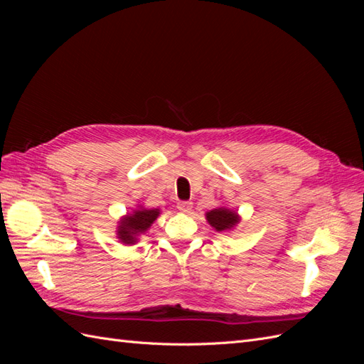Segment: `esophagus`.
I'll return each mask as SVG.
<instances>
[{
    "label": "esophagus",
    "instance_id": "34e87169",
    "mask_svg": "<svg viewBox=\"0 0 364 364\" xmlns=\"http://www.w3.org/2000/svg\"><path fill=\"white\" fill-rule=\"evenodd\" d=\"M178 208L181 209V211H183V213H188L190 209L193 208V202H188V200H182V202H179V203H178Z\"/></svg>",
    "mask_w": 364,
    "mask_h": 364
}]
</instances>
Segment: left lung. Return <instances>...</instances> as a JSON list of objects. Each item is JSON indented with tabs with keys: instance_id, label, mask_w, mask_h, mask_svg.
<instances>
[{
	"instance_id": "obj_1",
	"label": "left lung",
	"mask_w": 364,
	"mask_h": 364,
	"mask_svg": "<svg viewBox=\"0 0 364 364\" xmlns=\"http://www.w3.org/2000/svg\"><path fill=\"white\" fill-rule=\"evenodd\" d=\"M206 220L209 225L215 228V230L220 232V230H226L235 226L238 223V215L237 213L229 211L226 208H217L206 214Z\"/></svg>"
}]
</instances>
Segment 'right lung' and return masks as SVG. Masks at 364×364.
Masks as SVG:
<instances>
[{
    "mask_svg": "<svg viewBox=\"0 0 364 364\" xmlns=\"http://www.w3.org/2000/svg\"><path fill=\"white\" fill-rule=\"evenodd\" d=\"M158 215V209H138L132 215L121 220V225L118 226V238L126 245L135 243L136 237L146 232Z\"/></svg>",
    "mask_w": 364,
    "mask_h": 364,
    "instance_id": "obj_1",
    "label": "right lung"
}]
</instances>
